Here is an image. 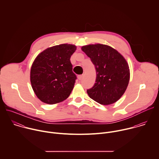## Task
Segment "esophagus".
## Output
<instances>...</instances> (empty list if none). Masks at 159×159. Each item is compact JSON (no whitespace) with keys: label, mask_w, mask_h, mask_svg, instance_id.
I'll use <instances>...</instances> for the list:
<instances>
[{"label":"esophagus","mask_w":159,"mask_h":159,"mask_svg":"<svg viewBox=\"0 0 159 159\" xmlns=\"http://www.w3.org/2000/svg\"><path fill=\"white\" fill-rule=\"evenodd\" d=\"M83 78H84V75H78V79H79V80H81Z\"/></svg>","instance_id":"34e87169"}]
</instances>
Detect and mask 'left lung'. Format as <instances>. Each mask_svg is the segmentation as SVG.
I'll list each match as a JSON object with an SVG mask.
<instances>
[{"mask_svg":"<svg viewBox=\"0 0 159 159\" xmlns=\"http://www.w3.org/2000/svg\"><path fill=\"white\" fill-rule=\"evenodd\" d=\"M81 49L91 60L96 71V83L87 90L89 96L102 105L116 102L124 94L129 81L126 60L106 44H88Z\"/></svg>","mask_w":159,"mask_h":159,"instance_id":"1","label":"left lung"}]
</instances>
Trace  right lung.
<instances>
[{"instance_id":"obj_1","label":"right lung","mask_w":159,"mask_h":159,"mask_svg":"<svg viewBox=\"0 0 159 159\" xmlns=\"http://www.w3.org/2000/svg\"><path fill=\"white\" fill-rule=\"evenodd\" d=\"M76 49L75 45L61 44L36 57L31 68L30 81L40 101L54 104L69 98L77 79L70 60Z\"/></svg>"}]
</instances>
